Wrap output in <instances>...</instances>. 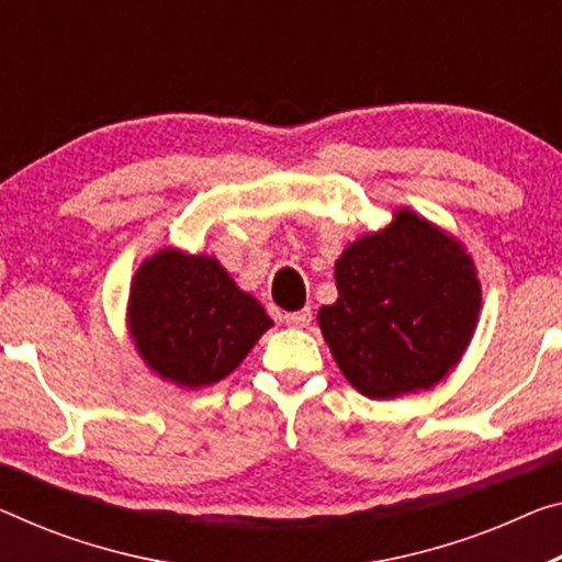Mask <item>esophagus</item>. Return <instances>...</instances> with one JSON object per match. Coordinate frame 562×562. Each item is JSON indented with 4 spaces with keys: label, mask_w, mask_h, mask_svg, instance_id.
I'll list each match as a JSON object with an SVG mask.
<instances>
[{
    "label": "esophagus",
    "mask_w": 562,
    "mask_h": 562,
    "mask_svg": "<svg viewBox=\"0 0 562 562\" xmlns=\"http://www.w3.org/2000/svg\"><path fill=\"white\" fill-rule=\"evenodd\" d=\"M283 322L291 329H306L311 324V308H301V311H289V314H283Z\"/></svg>",
    "instance_id": "obj_1"
}]
</instances>
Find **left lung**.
I'll use <instances>...</instances> for the list:
<instances>
[{
  "label": "left lung",
  "instance_id": "obj_1",
  "mask_svg": "<svg viewBox=\"0 0 562 562\" xmlns=\"http://www.w3.org/2000/svg\"><path fill=\"white\" fill-rule=\"evenodd\" d=\"M339 299L318 326L341 374L369 400L429 390L450 374L482 304L470 254L409 209L367 233L336 261Z\"/></svg>",
  "mask_w": 562,
  "mask_h": 562
}]
</instances>
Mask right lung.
<instances>
[{
	"mask_svg": "<svg viewBox=\"0 0 562 562\" xmlns=\"http://www.w3.org/2000/svg\"><path fill=\"white\" fill-rule=\"evenodd\" d=\"M127 326L155 374L198 390L228 376L273 322L213 256L162 248L135 271Z\"/></svg>",
	"mask_w": 562,
	"mask_h": 562,
	"instance_id": "obj_1",
	"label": "right lung"
}]
</instances>
